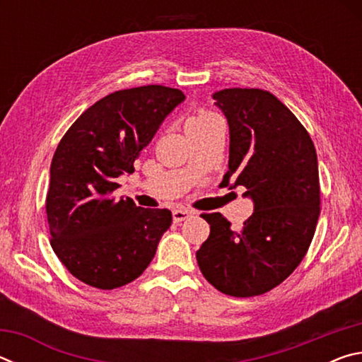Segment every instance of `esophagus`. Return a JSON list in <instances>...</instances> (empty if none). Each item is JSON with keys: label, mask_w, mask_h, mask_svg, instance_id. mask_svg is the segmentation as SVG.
<instances>
[{"label": "esophagus", "mask_w": 362, "mask_h": 362, "mask_svg": "<svg viewBox=\"0 0 362 362\" xmlns=\"http://www.w3.org/2000/svg\"><path fill=\"white\" fill-rule=\"evenodd\" d=\"M193 214L194 212L188 211V209H175V211H173V218L175 223H180V222H183V220L193 217Z\"/></svg>", "instance_id": "1"}]
</instances>
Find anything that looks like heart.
Instances as JSON below:
<instances>
[{"instance_id":"1","label":"heart","mask_w":362,"mask_h":362,"mask_svg":"<svg viewBox=\"0 0 362 362\" xmlns=\"http://www.w3.org/2000/svg\"><path fill=\"white\" fill-rule=\"evenodd\" d=\"M212 119H217L216 115H212L209 112H199L198 115L192 116V118L188 119L187 122V127H192V126H201V124H206V122H209Z\"/></svg>"}]
</instances>
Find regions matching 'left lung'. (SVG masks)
<instances>
[{"label": "left lung", "instance_id": "obj_1", "mask_svg": "<svg viewBox=\"0 0 362 362\" xmlns=\"http://www.w3.org/2000/svg\"><path fill=\"white\" fill-rule=\"evenodd\" d=\"M230 131L222 183L244 187L254 212L241 231L204 214L211 235L196 252L201 273L226 296L254 297L283 283L306 254L320 217L315 145L289 108L262 89L212 94Z\"/></svg>", "mask_w": 362, "mask_h": 362}]
</instances>
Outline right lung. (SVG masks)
Returning a JSON list of instances; mask_svg holds the SVG:
<instances>
[{"label": "right lung", "mask_w": 362, "mask_h": 362, "mask_svg": "<svg viewBox=\"0 0 362 362\" xmlns=\"http://www.w3.org/2000/svg\"><path fill=\"white\" fill-rule=\"evenodd\" d=\"M185 100L166 86L116 90L89 107L60 140L46 198L51 246L73 276L110 291L137 279L173 223L168 209L115 199L119 175Z\"/></svg>", "instance_id": "right-lung-1"}]
</instances>
